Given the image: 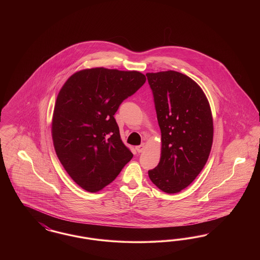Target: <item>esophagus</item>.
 <instances>
[{
	"label": "esophagus",
	"instance_id": "34e87169",
	"mask_svg": "<svg viewBox=\"0 0 260 260\" xmlns=\"http://www.w3.org/2000/svg\"><path fill=\"white\" fill-rule=\"evenodd\" d=\"M144 148H145V145H144V144H141V145L136 146V150L138 153H141V152L144 150Z\"/></svg>",
	"mask_w": 260,
	"mask_h": 260
}]
</instances>
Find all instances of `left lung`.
Returning a JSON list of instances; mask_svg holds the SVG:
<instances>
[{"mask_svg": "<svg viewBox=\"0 0 260 260\" xmlns=\"http://www.w3.org/2000/svg\"><path fill=\"white\" fill-rule=\"evenodd\" d=\"M161 128V159L148 171L160 190L174 194L190 185L210 156L213 123L210 103L196 82L176 71L147 73Z\"/></svg>", "mask_w": 260, "mask_h": 260, "instance_id": "1", "label": "left lung"}]
</instances>
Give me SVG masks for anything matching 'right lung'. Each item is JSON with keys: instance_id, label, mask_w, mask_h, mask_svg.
Returning <instances> with one entry per match:
<instances>
[{"instance_id": "obj_1", "label": "right lung", "mask_w": 260, "mask_h": 260, "mask_svg": "<svg viewBox=\"0 0 260 260\" xmlns=\"http://www.w3.org/2000/svg\"><path fill=\"white\" fill-rule=\"evenodd\" d=\"M145 81L137 71L99 67L76 72L61 87L51 123L53 146L65 171L86 191L111 183L134 157L114 115Z\"/></svg>"}]
</instances>
